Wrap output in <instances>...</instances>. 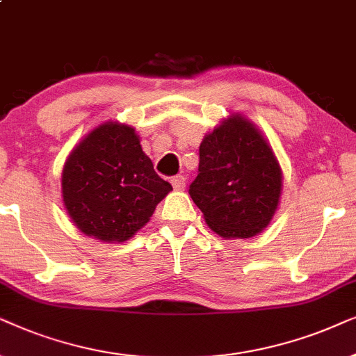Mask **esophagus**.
Here are the masks:
<instances>
[{"mask_svg":"<svg viewBox=\"0 0 356 356\" xmlns=\"http://www.w3.org/2000/svg\"><path fill=\"white\" fill-rule=\"evenodd\" d=\"M170 184H172L174 191H184L186 188V177L184 175H175V177L170 179Z\"/></svg>","mask_w":356,"mask_h":356,"instance_id":"34e87169","label":"esophagus"}]
</instances>
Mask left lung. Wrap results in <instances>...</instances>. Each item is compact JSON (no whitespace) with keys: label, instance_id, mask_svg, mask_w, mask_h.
<instances>
[{"label":"left lung","instance_id":"obj_1","mask_svg":"<svg viewBox=\"0 0 356 356\" xmlns=\"http://www.w3.org/2000/svg\"><path fill=\"white\" fill-rule=\"evenodd\" d=\"M282 187L280 163L262 131L243 113H231L203 138L188 193L218 236L245 239L270 225Z\"/></svg>","mask_w":356,"mask_h":356}]
</instances>
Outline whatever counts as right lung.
Wrapping results in <instances>:
<instances>
[{"instance_id":"add662e5","label":"right lung","mask_w":356,"mask_h":356,"mask_svg":"<svg viewBox=\"0 0 356 356\" xmlns=\"http://www.w3.org/2000/svg\"><path fill=\"white\" fill-rule=\"evenodd\" d=\"M170 191L154 172L134 127L113 120L89 131L61 172V197L71 221L102 243L134 238Z\"/></svg>"}]
</instances>
